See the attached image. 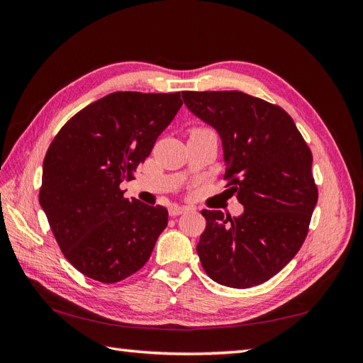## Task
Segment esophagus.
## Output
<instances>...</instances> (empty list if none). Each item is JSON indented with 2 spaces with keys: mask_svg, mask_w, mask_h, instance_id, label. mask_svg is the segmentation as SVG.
Wrapping results in <instances>:
<instances>
[{
  "mask_svg": "<svg viewBox=\"0 0 363 363\" xmlns=\"http://www.w3.org/2000/svg\"><path fill=\"white\" fill-rule=\"evenodd\" d=\"M187 211H189V207H187V206H176V204L169 206V209H168V212H169V217H173V218H176L177 215H181V213L187 212Z\"/></svg>",
  "mask_w": 363,
  "mask_h": 363,
  "instance_id": "34e87169",
  "label": "esophagus"
}]
</instances>
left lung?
<instances>
[{
	"label": "left lung",
	"mask_w": 363,
	"mask_h": 363,
	"mask_svg": "<svg viewBox=\"0 0 363 363\" xmlns=\"http://www.w3.org/2000/svg\"><path fill=\"white\" fill-rule=\"evenodd\" d=\"M184 104L217 130L238 217L201 211L196 252L207 276L233 289L264 284L296 256L318 190L312 152L279 106L238 90L182 91Z\"/></svg>",
	"instance_id": "8db88e82"
}]
</instances>
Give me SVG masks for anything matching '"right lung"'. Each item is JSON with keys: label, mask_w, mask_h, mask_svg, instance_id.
Masks as SVG:
<instances>
[{"label": "right lung", "mask_w": 363, "mask_h": 363, "mask_svg": "<svg viewBox=\"0 0 363 363\" xmlns=\"http://www.w3.org/2000/svg\"><path fill=\"white\" fill-rule=\"evenodd\" d=\"M181 106L179 91H115L68 120L46 151L38 201L64 256L90 279L113 284L138 272L167 228L165 207L126 199L120 184Z\"/></svg>", "instance_id": "right-lung-1"}]
</instances>
